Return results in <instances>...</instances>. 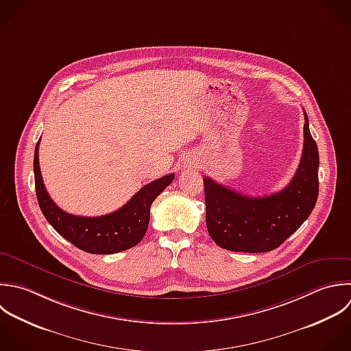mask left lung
I'll use <instances>...</instances> for the list:
<instances>
[{
  "mask_svg": "<svg viewBox=\"0 0 351 351\" xmlns=\"http://www.w3.org/2000/svg\"><path fill=\"white\" fill-rule=\"evenodd\" d=\"M304 152L293 180L282 191L249 197L204 178L206 227L223 249L265 253L279 247L311 216L319 197V149L306 112Z\"/></svg>",
  "mask_w": 351,
  "mask_h": 351,
  "instance_id": "1",
  "label": "left lung"
}]
</instances>
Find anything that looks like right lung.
Instances as JSON below:
<instances>
[{
    "label": "right lung",
    "mask_w": 351,
    "mask_h": 351,
    "mask_svg": "<svg viewBox=\"0 0 351 351\" xmlns=\"http://www.w3.org/2000/svg\"><path fill=\"white\" fill-rule=\"evenodd\" d=\"M39 141L34 153L35 191L49 224L77 249L91 254H113L136 246L145 237L153 201L175 179V173L143 186L124 206L98 217L75 216L60 209L47 194L39 169Z\"/></svg>",
    "instance_id": "obj_1"
}]
</instances>
